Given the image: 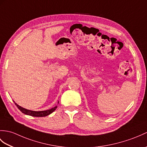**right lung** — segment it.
Segmentation results:
<instances>
[{
	"instance_id": "obj_1",
	"label": "right lung",
	"mask_w": 147,
	"mask_h": 147,
	"mask_svg": "<svg viewBox=\"0 0 147 147\" xmlns=\"http://www.w3.org/2000/svg\"><path fill=\"white\" fill-rule=\"evenodd\" d=\"M13 102H14V103L17 106V107L18 108V109H19V110L22 113H23L24 114L27 115H30V116H32V117H46V116L50 115L51 113H52L57 108V106H56L55 107L51 108V109H50V110H45V111H35L27 110V109L24 108L20 107V106L18 105L16 103H15L14 101H13ZM58 103H59V101H58Z\"/></svg>"
}]
</instances>
